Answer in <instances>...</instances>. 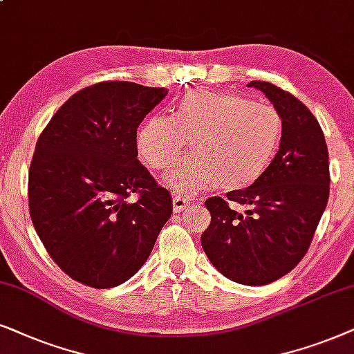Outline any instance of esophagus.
I'll return each mask as SVG.
<instances>
[{
  "instance_id": "obj_1",
  "label": "esophagus",
  "mask_w": 354,
  "mask_h": 354,
  "mask_svg": "<svg viewBox=\"0 0 354 354\" xmlns=\"http://www.w3.org/2000/svg\"><path fill=\"white\" fill-rule=\"evenodd\" d=\"M194 204V201L189 199V197H185V196H173V209L174 212H180V210H185L187 207Z\"/></svg>"
}]
</instances>
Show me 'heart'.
<instances>
[{"instance_id":"b5f03b06","label":"heart","mask_w":354,"mask_h":354,"mask_svg":"<svg viewBox=\"0 0 354 354\" xmlns=\"http://www.w3.org/2000/svg\"><path fill=\"white\" fill-rule=\"evenodd\" d=\"M283 122L267 103L236 93L194 91L171 118L152 115L139 126L136 150L153 171L167 169L191 139L192 155L163 174L173 191L194 194L215 185L239 191L254 185L275 157Z\"/></svg>"}]
</instances>
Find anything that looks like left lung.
<instances>
[{
    "label": "left lung",
    "mask_w": 354,
    "mask_h": 354,
    "mask_svg": "<svg viewBox=\"0 0 354 354\" xmlns=\"http://www.w3.org/2000/svg\"><path fill=\"white\" fill-rule=\"evenodd\" d=\"M283 122L280 149L259 180L226 201H205L212 220L202 249L226 279L261 286L279 280L308 252L328 201V150L313 113L270 82L251 81ZM232 201L247 209H232Z\"/></svg>",
    "instance_id": "left-lung-1"
}]
</instances>
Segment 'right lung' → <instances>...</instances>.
<instances>
[{
	"label": "right lung",
	"instance_id": "right-lung-1",
	"mask_svg": "<svg viewBox=\"0 0 354 354\" xmlns=\"http://www.w3.org/2000/svg\"><path fill=\"white\" fill-rule=\"evenodd\" d=\"M163 87L100 82L74 93L40 134L29 209L51 259L93 288L129 280L171 216L169 192L139 162L136 134ZM138 192L136 203L125 201Z\"/></svg>",
	"mask_w": 354,
	"mask_h": 354
}]
</instances>
